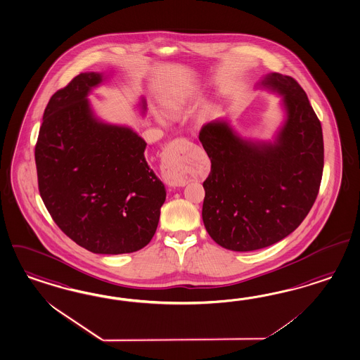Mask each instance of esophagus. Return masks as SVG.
<instances>
[{
  "instance_id": "1",
  "label": "esophagus",
  "mask_w": 360,
  "mask_h": 360,
  "mask_svg": "<svg viewBox=\"0 0 360 360\" xmlns=\"http://www.w3.org/2000/svg\"><path fill=\"white\" fill-rule=\"evenodd\" d=\"M185 143L183 139H176L168 144L165 150L163 177L172 186H184L186 181L183 177V154Z\"/></svg>"
}]
</instances>
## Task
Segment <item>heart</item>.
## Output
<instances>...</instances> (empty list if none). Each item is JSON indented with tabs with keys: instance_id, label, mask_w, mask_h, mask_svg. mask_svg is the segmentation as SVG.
Segmentation results:
<instances>
[{
	"instance_id": "b5f03b06",
	"label": "heart",
	"mask_w": 360,
	"mask_h": 360,
	"mask_svg": "<svg viewBox=\"0 0 360 360\" xmlns=\"http://www.w3.org/2000/svg\"><path fill=\"white\" fill-rule=\"evenodd\" d=\"M181 103H183V100L181 98H169V100H167L165 101V108H167V110L168 112H171V113H176L180 108H181ZM155 117L160 121L162 118H160V115L158 113H155Z\"/></svg>"
}]
</instances>
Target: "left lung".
Returning <instances> with one entry per match:
<instances>
[{
    "label": "left lung",
    "mask_w": 360,
    "mask_h": 360,
    "mask_svg": "<svg viewBox=\"0 0 360 360\" xmlns=\"http://www.w3.org/2000/svg\"><path fill=\"white\" fill-rule=\"evenodd\" d=\"M260 85L278 92L287 112L274 143L243 141L219 120L198 135L212 162L204 181L206 231L219 246L242 252L295 231L317 198L323 171L322 127L305 91L276 72Z\"/></svg>",
    "instance_id": "1"
}]
</instances>
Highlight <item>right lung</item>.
<instances>
[{
	"instance_id": "1",
	"label": "right lung",
	"mask_w": 360,
	"mask_h": 360,
	"mask_svg": "<svg viewBox=\"0 0 360 360\" xmlns=\"http://www.w3.org/2000/svg\"><path fill=\"white\" fill-rule=\"evenodd\" d=\"M101 82V73H80L52 96L35 165L41 200L63 233L91 252L118 255L150 243L165 188L146 162L143 139L94 117L86 97Z\"/></svg>"
}]
</instances>
